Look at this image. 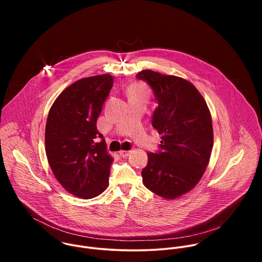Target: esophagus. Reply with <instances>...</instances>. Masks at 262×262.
Returning <instances> with one entry per match:
<instances>
[{"instance_id": "esophagus-1", "label": "esophagus", "mask_w": 262, "mask_h": 262, "mask_svg": "<svg viewBox=\"0 0 262 262\" xmlns=\"http://www.w3.org/2000/svg\"><path fill=\"white\" fill-rule=\"evenodd\" d=\"M119 155L121 158H127L129 155H130V151H127V150H120L119 151Z\"/></svg>"}]
</instances>
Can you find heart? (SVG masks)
I'll list each match as a JSON object with an SVG mask.
<instances>
[{"label":"heart","mask_w":262,"mask_h":262,"mask_svg":"<svg viewBox=\"0 0 262 262\" xmlns=\"http://www.w3.org/2000/svg\"><path fill=\"white\" fill-rule=\"evenodd\" d=\"M127 96L129 99L132 98H147L148 92L143 85L133 84L126 90Z\"/></svg>","instance_id":"1"}]
</instances>
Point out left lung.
<instances>
[{"label":"left lung","mask_w":262,"mask_h":262,"mask_svg":"<svg viewBox=\"0 0 262 262\" xmlns=\"http://www.w3.org/2000/svg\"><path fill=\"white\" fill-rule=\"evenodd\" d=\"M136 77L154 91L152 126L162 136L160 150L147 154L143 183L165 199H175L195 188L209 163L213 144L210 112L189 81L149 69Z\"/></svg>","instance_id":"obj_1"}]
</instances>
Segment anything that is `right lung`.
Returning a JSON list of instances; mask_svg holds the SVG:
<instances>
[{
  "label": "right lung",
  "mask_w": 262,
  "mask_h": 262,
  "mask_svg": "<svg viewBox=\"0 0 262 262\" xmlns=\"http://www.w3.org/2000/svg\"><path fill=\"white\" fill-rule=\"evenodd\" d=\"M113 82L111 74L77 81L57 97L48 116L46 152L50 167L67 192L83 199L100 195L108 184L113 158L106 152L96 121Z\"/></svg>",
  "instance_id": "add662e5"
}]
</instances>
